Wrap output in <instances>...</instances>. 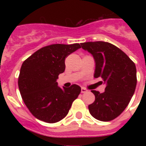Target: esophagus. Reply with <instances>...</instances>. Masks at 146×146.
I'll return each instance as SVG.
<instances>
[{
    "label": "esophagus",
    "mask_w": 146,
    "mask_h": 146,
    "mask_svg": "<svg viewBox=\"0 0 146 146\" xmlns=\"http://www.w3.org/2000/svg\"><path fill=\"white\" fill-rule=\"evenodd\" d=\"M88 92V90L84 88H81V93H85V92Z\"/></svg>",
    "instance_id": "obj_1"
}]
</instances>
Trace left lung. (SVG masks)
I'll list each match as a JSON object with an SVG mask.
<instances>
[{
    "label": "left lung",
    "instance_id": "1",
    "mask_svg": "<svg viewBox=\"0 0 146 146\" xmlns=\"http://www.w3.org/2000/svg\"><path fill=\"white\" fill-rule=\"evenodd\" d=\"M80 45L95 59L94 76L102 78L106 84L103 93L92 91L95 100L88 106L89 112L98 120L110 121L125 110L135 93V65L123 51L108 42H85Z\"/></svg>",
    "mask_w": 146,
    "mask_h": 146
}]
</instances>
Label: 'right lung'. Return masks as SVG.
<instances>
[{
    "mask_svg": "<svg viewBox=\"0 0 146 146\" xmlns=\"http://www.w3.org/2000/svg\"><path fill=\"white\" fill-rule=\"evenodd\" d=\"M79 48V44L48 45L23 62L19 88L24 103L38 119L50 123L60 121L80 95V86L60 88L57 82L58 75L66 69L65 58Z\"/></svg>",
    "mask_w": 146,
    "mask_h": 146,
    "instance_id": "1",
    "label": "right lung"
}]
</instances>
